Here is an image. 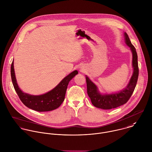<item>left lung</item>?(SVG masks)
Instances as JSON below:
<instances>
[{"mask_svg":"<svg viewBox=\"0 0 152 152\" xmlns=\"http://www.w3.org/2000/svg\"><path fill=\"white\" fill-rule=\"evenodd\" d=\"M124 37L126 44L130 48L132 52V65L133 67V73L126 88L118 92L102 95L98 91V87L95 83L86 76L88 95L91 98L93 105L96 108L103 110H111L125 104L130 98L136 88L139 76L137 54L135 47L132 44L126 32H124Z\"/></svg>","mask_w":152,"mask_h":152,"instance_id":"obj_1","label":"left lung"}]
</instances>
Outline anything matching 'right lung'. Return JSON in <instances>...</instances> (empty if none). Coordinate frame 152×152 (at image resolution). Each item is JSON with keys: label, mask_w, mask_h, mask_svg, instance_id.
Masks as SVG:
<instances>
[{"label": "right lung", "mask_w": 152, "mask_h": 152, "mask_svg": "<svg viewBox=\"0 0 152 152\" xmlns=\"http://www.w3.org/2000/svg\"><path fill=\"white\" fill-rule=\"evenodd\" d=\"M10 74L14 89L22 102L28 108L39 112L50 111L58 108L64 100L68 84L78 74L75 70L65 77L53 89L40 95H32L23 92L19 88L15 75L13 61L10 67Z\"/></svg>", "instance_id": "1"}]
</instances>
